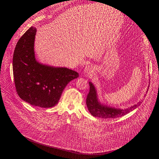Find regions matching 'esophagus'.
<instances>
[{
	"instance_id": "34e87169",
	"label": "esophagus",
	"mask_w": 159,
	"mask_h": 159,
	"mask_svg": "<svg viewBox=\"0 0 159 159\" xmlns=\"http://www.w3.org/2000/svg\"><path fill=\"white\" fill-rule=\"evenodd\" d=\"M95 70V67L92 65H88L84 69V73L87 75H91Z\"/></svg>"
}]
</instances>
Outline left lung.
Instances as JSON below:
<instances>
[{"instance_id":"8db88e82","label":"left lung","mask_w":159,"mask_h":159,"mask_svg":"<svg viewBox=\"0 0 159 159\" xmlns=\"http://www.w3.org/2000/svg\"><path fill=\"white\" fill-rule=\"evenodd\" d=\"M89 84L90 86V90L87 96L86 104L89 111L94 117L102 118H116L125 115L127 113L139 107L142 103V100L133 105V106L124 109L111 107L107 105L102 103L98 100L97 91L94 85L91 82H89ZM149 87V85H148V88ZM148 88L147 89L146 93L148 92Z\"/></svg>"}]
</instances>
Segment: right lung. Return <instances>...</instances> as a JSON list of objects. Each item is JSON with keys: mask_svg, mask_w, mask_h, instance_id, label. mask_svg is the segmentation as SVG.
Returning <instances> with one entry per match:
<instances>
[{"mask_svg": "<svg viewBox=\"0 0 159 159\" xmlns=\"http://www.w3.org/2000/svg\"><path fill=\"white\" fill-rule=\"evenodd\" d=\"M36 32L35 27H30L16 44L13 57L14 82L22 100L34 106L50 108L58 103L66 85L79 74L37 61L34 52Z\"/></svg>", "mask_w": 159, "mask_h": 159, "instance_id": "obj_1", "label": "right lung"}]
</instances>
